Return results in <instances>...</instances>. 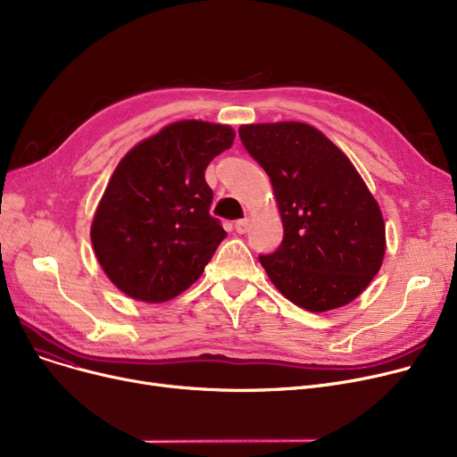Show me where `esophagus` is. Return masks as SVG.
I'll return each instance as SVG.
<instances>
[{"label": "esophagus", "mask_w": 457, "mask_h": 457, "mask_svg": "<svg viewBox=\"0 0 457 457\" xmlns=\"http://www.w3.org/2000/svg\"><path fill=\"white\" fill-rule=\"evenodd\" d=\"M248 228H250V220L248 219H245V220H237L235 222V229H237V233H246L248 231Z\"/></svg>", "instance_id": "34e87169"}]
</instances>
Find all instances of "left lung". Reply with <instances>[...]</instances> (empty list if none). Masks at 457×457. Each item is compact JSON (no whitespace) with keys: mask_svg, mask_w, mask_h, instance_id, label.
Instances as JSON below:
<instances>
[{"mask_svg":"<svg viewBox=\"0 0 457 457\" xmlns=\"http://www.w3.org/2000/svg\"><path fill=\"white\" fill-rule=\"evenodd\" d=\"M238 135L270 178L281 246L259 261L295 305L326 313L361 295L386 255L381 209L352 161L303 122L246 124Z\"/></svg>","mask_w":457,"mask_h":457,"instance_id":"obj_1","label":"left lung"}]
</instances>
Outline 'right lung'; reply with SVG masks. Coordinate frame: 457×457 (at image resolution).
<instances>
[{
  "instance_id": "1",
  "label": "right lung",
  "mask_w": 457,
  "mask_h": 457,
  "mask_svg": "<svg viewBox=\"0 0 457 457\" xmlns=\"http://www.w3.org/2000/svg\"><path fill=\"white\" fill-rule=\"evenodd\" d=\"M233 140L231 126L179 120L118 162L90 226L96 259L116 289L161 303L202 276L228 235L209 214L205 168Z\"/></svg>"
}]
</instances>
